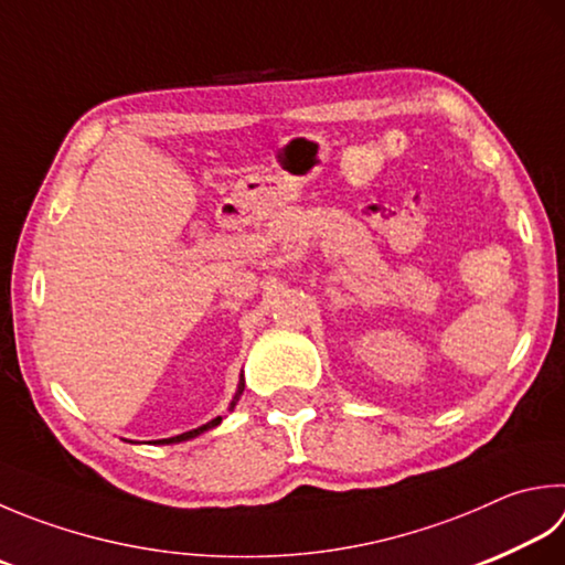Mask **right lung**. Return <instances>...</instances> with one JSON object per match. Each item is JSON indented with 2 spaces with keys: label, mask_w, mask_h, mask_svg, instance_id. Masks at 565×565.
I'll list each match as a JSON object with an SVG mask.
<instances>
[{
  "label": "right lung",
  "mask_w": 565,
  "mask_h": 565,
  "mask_svg": "<svg viewBox=\"0 0 565 565\" xmlns=\"http://www.w3.org/2000/svg\"><path fill=\"white\" fill-rule=\"evenodd\" d=\"M243 386H246V383H243V379H241V383H238V393H236V398L231 401V408L236 406V403H238L241 393H243ZM221 420H223V418H221V415H218V418H214V420L206 423V425H201V428H196V430H189V433H182V435H174V438H164V440H157V443L169 445V443H182V440H191V438H196V435H201V433H206V430H211V428H216V425H218Z\"/></svg>",
  "instance_id": "add662e5"
}]
</instances>
